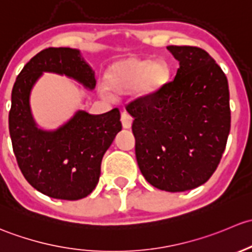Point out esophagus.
Wrapping results in <instances>:
<instances>
[{"label": "esophagus", "instance_id": "obj_1", "mask_svg": "<svg viewBox=\"0 0 252 252\" xmlns=\"http://www.w3.org/2000/svg\"><path fill=\"white\" fill-rule=\"evenodd\" d=\"M132 121H133V119H132V116L128 113L124 111L121 114V123H123L124 128H129L132 126Z\"/></svg>", "mask_w": 252, "mask_h": 252}]
</instances>
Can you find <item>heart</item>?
Listing matches in <instances>:
<instances>
[{
  "mask_svg": "<svg viewBox=\"0 0 252 252\" xmlns=\"http://www.w3.org/2000/svg\"><path fill=\"white\" fill-rule=\"evenodd\" d=\"M170 70L162 61L128 57L114 63L104 75V85L109 92L124 94L136 88L138 95H152L167 82ZM108 97L107 94H104Z\"/></svg>",
  "mask_w": 252,
  "mask_h": 252,
  "instance_id": "b5f03b06",
  "label": "heart"
}]
</instances>
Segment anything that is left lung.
<instances>
[{
  "mask_svg": "<svg viewBox=\"0 0 252 252\" xmlns=\"http://www.w3.org/2000/svg\"><path fill=\"white\" fill-rule=\"evenodd\" d=\"M180 62L176 76L157 93L132 100L136 159L145 180L166 191H184L209 181L230 129L224 72L204 49L168 46Z\"/></svg>",
  "mask_w": 252,
  "mask_h": 252,
  "instance_id": "8db88e82",
  "label": "left lung"
}]
</instances>
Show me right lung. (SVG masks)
Instances as JSON below:
<instances>
[{
    "label": "right lung",
    "instance_id": "right-lung-1",
    "mask_svg": "<svg viewBox=\"0 0 252 252\" xmlns=\"http://www.w3.org/2000/svg\"><path fill=\"white\" fill-rule=\"evenodd\" d=\"M43 71L66 75L85 87L94 88V72L68 47H49L30 59L12 90L9 134L18 166L25 180L45 195L79 200L92 193L100 176L104 153L121 131L118 108L91 115L79 110L56 131L37 128L31 115V88Z\"/></svg>",
    "mask_w": 252,
    "mask_h": 252
}]
</instances>
